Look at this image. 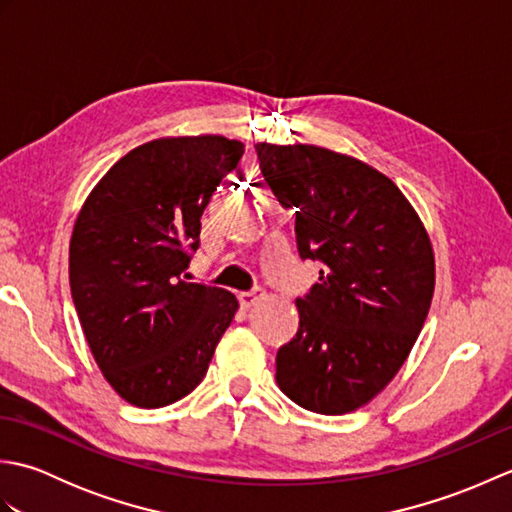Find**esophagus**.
Instances as JSON below:
<instances>
[{"label": "esophagus", "mask_w": 512, "mask_h": 512, "mask_svg": "<svg viewBox=\"0 0 512 512\" xmlns=\"http://www.w3.org/2000/svg\"><path fill=\"white\" fill-rule=\"evenodd\" d=\"M266 295H264V290L262 288H255V290H250V292H239V303H242V308H253V306H257L259 301H262Z\"/></svg>", "instance_id": "obj_1"}]
</instances>
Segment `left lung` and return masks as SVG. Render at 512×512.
Instances as JSON below:
<instances>
[{
    "instance_id": "left-lung-1",
    "label": "left lung",
    "mask_w": 512,
    "mask_h": 512,
    "mask_svg": "<svg viewBox=\"0 0 512 512\" xmlns=\"http://www.w3.org/2000/svg\"><path fill=\"white\" fill-rule=\"evenodd\" d=\"M259 169L295 215L319 284L297 299L299 330L277 352V385L299 407L341 416L367 405L407 361L431 308L436 259L385 173L317 145L257 143Z\"/></svg>"
}]
</instances>
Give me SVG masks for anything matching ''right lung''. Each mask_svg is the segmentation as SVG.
I'll use <instances>...</instances> for the list:
<instances>
[{"mask_svg":"<svg viewBox=\"0 0 512 512\" xmlns=\"http://www.w3.org/2000/svg\"><path fill=\"white\" fill-rule=\"evenodd\" d=\"M244 154L224 136H169L129 151L76 215L70 290L96 365L129 405L158 409L198 387L239 303L189 284L200 217Z\"/></svg>","mask_w":512,"mask_h":512,"instance_id":"1","label":"right lung"}]
</instances>
